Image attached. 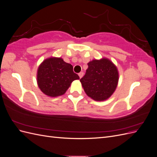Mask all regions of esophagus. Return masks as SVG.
<instances>
[{
    "instance_id": "obj_1",
    "label": "esophagus",
    "mask_w": 157,
    "mask_h": 157,
    "mask_svg": "<svg viewBox=\"0 0 157 157\" xmlns=\"http://www.w3.org/2000/svg\"><path fill=\"white\" fill-rule=\"evenodd\" d=\"M83 72H80V73H78V76H79V77H80V78H81L82 77V76H83Z\"/></svg>"
}]
</instances>
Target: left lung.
Instances as JSON below:
<instances>
[{"mask_svg": "<svg viewBox=\"0 0 157 157\" xmlns=\"http://www.w3.org/2000/svg\"><path fill=\"white\" fill-rule=\"evenodd\" d=\"M86 74L80 80L87 96L101 101L110 98L115 91L118 81V71L107 58L94 59L88 63Z\"/></svg>", "mask_w": 157, "mask_h": 157, "instance_id": "8db88e82", "label": "left lung"}]
</instances>
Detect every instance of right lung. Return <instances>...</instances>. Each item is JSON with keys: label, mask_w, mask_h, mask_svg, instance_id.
Masks as SVG:
<instances>
[{"label": "right lung", "mask_w": 157, "mask_h": 157, "mask_svg": "<svg viewBox=\"0 0 157 157\" xmlns=\"http://www.w3.org/2000/svg\"><path fill=\"white\" fill-rule=\"evenodd\" d=\"M36 78L41 91L50 97L64 94L73 80L80 78L73 72V65L61 58H50L42 61L38 68Z\"/></svg>", "instance_id": "1"}]
</instances>
